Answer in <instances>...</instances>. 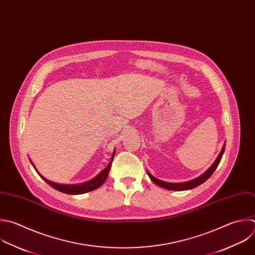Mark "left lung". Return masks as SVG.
<instances>
[{
	"mask_svg": "<svg viewBox=\"0 0 255 255\" xmlns=\"http://www.w3.org/2000/svg\"><path fill=\"white\" fill-rule=\"evenodd\" d=\"M224 150H225V143L220 151V153L218 154L216 160L213 162V164L207 169V170L202 173L200 176L192 179V180H189V181H186V182H180V183H171V182H165V181H162L156 177H154L149 171H146V173L148 174V176L150 177V179L155 183L157 184L158 186L162 187V188H165V189H168V190H175V191H183V190H189V189H192V188H195L197 186H199L200 184L204 183L211 175L212 173L214 172L215 169L217 168L221 158H222V155L224 153Z\"/></svg>",
	"mask_w": 255,
	"mask_h": 255,
	"instance_id": "8db88e82",
	"label": "left lung"
}]
</instances>
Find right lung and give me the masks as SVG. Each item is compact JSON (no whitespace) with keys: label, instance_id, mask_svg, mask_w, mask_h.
<instances>
[{"label":"right lung","instance_id":"add662e5","mask_svg":"<svg viewBox=\"0 0 255 255\" xmlns=\"http://www.w3.org/2000/svg\"><path fill=\"white\" fill-rule=\"evenodd\" d=\"M115 153H116V150L113 151V155L111 157L110 163L105 167V169H103V170L97 176H95L94 178H92L89 181H86V182H84V183H80V184H60V183H56V182L50 181L47 178H45L43 175L40 174V172L37 170V168L35 167V165H34V163L32 162L31 159H30V162L33 165V167L35 168V170L37 171V173L41 176V178L44 181H46L50 186H52L54 189H56V190H58L60 192L66 193V194L77 195V194H83V193H87V192L93 191V190H95V189H97V188H99L100 186L103 185V183L107 179L108 173L110 171L111 164H112V161H113Z\"/></svg>","mask_w":255,"mask_h":255}]
</instances>
